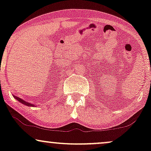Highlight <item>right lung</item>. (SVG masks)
<instances>
[{
	"instance_id": "1",
	"label": "right lung",
	"mask_w": 151,
	"mask_h": 151,
	"mask_svg": "<svg viewBox=\"0 0 151 151\" xmlns=\"http://www.w3.org/2000/svg\"><path fill=\"white\" fill-rule=\"evenodd\" d=\"M13 96V97H14L15 98H16V99L17 100V101H19V102H20V103H21L22 104L25 105V106H29V107H35V106H36V105L33 104V103H30L27 102V101H24V100L21 99V98H18V97H16V96Z\"/></svg>"
}]
</instances>
